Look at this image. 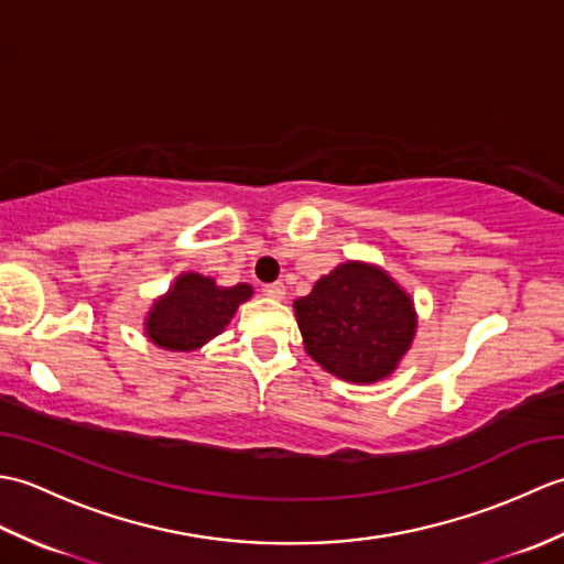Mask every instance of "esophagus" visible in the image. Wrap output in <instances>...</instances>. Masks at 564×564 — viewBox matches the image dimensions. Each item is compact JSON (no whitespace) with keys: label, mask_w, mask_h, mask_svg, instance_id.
I'll list each match as a JSON object with an SVG mask.
<instances>
[{"label":"esophagus","mask_w":564,"mask_h":564,"mask_svg":"<svg viewBox=\"0 0 564 564\" xmlns=\"http://www.w3.org/2000/svg\"><path fill=\"white\" fill-rule=\"evenodd\" d=\"M261 293L267 297H273V301H283L285 297V285L283 283H267L261 289Z\"/></svg>","instance_id":"1"}]
</instances>
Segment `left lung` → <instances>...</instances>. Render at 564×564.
<instances>
[{"label":"left lung","mask_w":564,"mask_h":564,"mask_svg":"<svg viewBox=\"0 0 564 564\" xmlns=\"http://www.w3.org/2000/svg\"><path fill=\"white\" fill-rule=\"evenodd\" d=\"M293 310L313 361L358 386L388 378L416 332L410 293L366 261L339 263Z\"/></svg>","instance_id":"8db88e82"}]
</instances>
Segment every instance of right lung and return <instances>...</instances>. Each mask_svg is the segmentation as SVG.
Listing matches in <instances>:
<instances>
[{"label": "right lung", "instance_id": "add662e5", "mask_svg": "<svg viewBox=\"0 0 564 564\" xmlns=\"http://www.w3.org/2000/svg\"><path fill=\"white\" fill-rule=\"evenodd\" d=\"M251 285L237 283L225 289L208 275L186 271L160 301H154L145 319V334L166 351H194L230 325L237 307L251 297Z\"/></svg>", "mask_w": 564, "mask_h": 564}]
</instances>
